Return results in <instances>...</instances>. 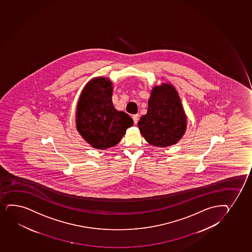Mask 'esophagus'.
Here are the masks:
<instances>
[{"mask_svg": "<svg viewBox=\"0 0 252 252\" xmlns=\"http://www.w3.org/2000/svg\"><path fill=\"white\" fill-rule=\"evenodd\" d=\"M132 118H133L134 124L136 125L137 123H138V120H139V114H134V115H133Z\"/></svg>", "mask_w": 252, "mask_h": 252, "instance_id": "obj_1", "label": "esophagus"}]
</instances>
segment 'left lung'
Segmentation results:
<instances>
[{"label": "left lung", "mask_w": 252, "mask_h": 252, "mask_svg": "<svg viewBox=\"0 0 252 252\" xmlns=\"http://www.w3.org/2000/svg\"><path fill=\"white\" fill-rule=\"evenodd\" d=\"M187 124L185 111L173 85L155 86L148 101L147 113L138 123L142 136L153 146L168 147L183 138Z\"/></svg>", "instance_id": "8db88e82"}]
</instances>
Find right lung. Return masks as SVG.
<instances>
[{
	"instance_id": "add662e5",
	"label": "right lung",
	"mask_w": 252,
	"mask_h": 252,
	"mask_svg": "<svg viewBox=\"0 0 252 252\" xmlns=\"http://www.w3.org/2000/svg\"><path fill=\"white\" fill-rule=\"evenodd\" d=\"M113 83L102 76L92 79L81 92L75 111V126L93 148L113 147L124 137L133 119L116 109L112 101Z\"/></svg>"
}]
</instances>
